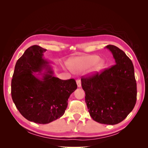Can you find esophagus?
Segmentation results:
<instances>
[{"label": "esophagus", "instance_id": "34e87169", "mask_svg": "<svg viewBox=\"0 0 148 148\" xmlns=\"http://www.w3.org/2000/svg\"><path fill=\"white\" fill-rule=\"evenodd\" d=\"M77 86L78 87H81L82 86V83H81V79H77Z\"/></svg>", "mask_w": 148, "mask_h": 148}]
</instances>
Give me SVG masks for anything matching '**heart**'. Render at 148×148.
Returning <instances> with one entry per match:
<instances>
[{
	"label": "heart",
	"mask_w": 148,
	"mask_h": 148,
	"mask_svg": "<svg viewBox=\"0 0 148 148\" xmlns=\"http://www.w3.org/2000/svg\"><path fill=\"white\" fill-rule=\"evenodd\" d=\"M94 66L92 71H98L104 66V61L99 60V56L96 55L77 57L70 61V69L74 72L79 73L89 67Z\"/></svg>",
	"instance_id": "b5f03b06"
}]
</instances>
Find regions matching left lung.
I'll return each mask as SVG.
<instances>
[{"instance_id": "1", "label": "left lung", "mask_w": 148, "mask_h": 148, "mask_svg": "<svg viewBox=\"0 0 148 148\" xmlns=\"http://www.w3.org/2000/svg\"><path fill=\"white\" fill-rule=\"evenodd\" d=\"M115 64L101 72L82 77L85 102L92 119L115 125L131 112L136 102L137 89L132 60L119 47L108 45Z\"/></svg>"}]
</instances>
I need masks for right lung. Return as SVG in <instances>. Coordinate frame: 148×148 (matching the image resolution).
<instances>
[{"label":"right lung","mask_w":148,"mask_h":148,"mask_svg":"<svg viewBox=\"0 0 148 148\" xmlns=\"http://www.w3.org/2000/svg\"><path fill=\"white\" fill-rule=\"evenodd\" d=\"M46 51L37 45L26 49L16 62L11 83L12 97L17 109L26 119L39 124L61 117L70 95L77 88L74 79L53 77L49 62L43 58ZM44 69L47 71L41 73Z\"/></svg>","instance_id":"1"}]
</instances>
